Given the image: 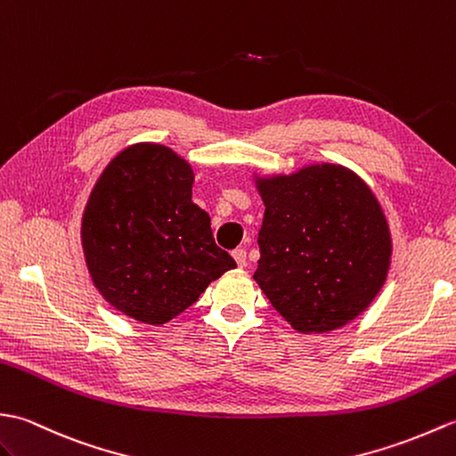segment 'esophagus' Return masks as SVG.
Masks as SVG:
<instances>
[{"label": "esophagus", "mask_w": 456, "mask_h": 456, "mask_svg": "<svg viewBox=\"0 0 456 456\" xmlns=\"http://www.w3.org/2000/svg\"><path fill=\"white\" fill-rule=\"evenodd\" d=\"M232 256H234V259H236V263H238L240 267H246L248 265V254H246L244 248L234 249V251H232Z\"/></svg>", "instance_id": "1"}]
</instances>
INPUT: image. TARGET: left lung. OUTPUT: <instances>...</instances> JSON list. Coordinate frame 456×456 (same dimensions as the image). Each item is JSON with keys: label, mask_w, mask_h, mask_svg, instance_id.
Returning a JSON list of instances; mask_svg holds the SVG:
<instances>
[{"label": "left lung", "mask_w": 456, "mask_h": 456, "mask_svg": "<svg viewBox=\"0 0 456 456\" xmlns=\"http://www.w3.org/2000/svg\"><path fill=\"white\" fill-rule=\"evenodd\" d=\"M265 215L254 279L298 331H330L365 310L387 279L390 234L377 199L339 166L259 181Z\"/></svg>", "instance_id": "1"}]
</instances>
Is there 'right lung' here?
Instances as JSON below:
<instances>
[{
  "mask_svg": "<svg viewBox=\"0 0 456 456\" xmlns=\"http://www.w3.org/2000/svg\"><path fill=\"white\" fill-rule=\"evenodd\" d=\"M193 171L166 146L134 144L99 177L82 222L87 269L117 310L159 326L236 267L191 200Z\"/></svg>",
  "mask_w": 456,
  "mask_h": 456,
  "instance_id": "obj_1",
  "label": "right lung"
}]
</instances>
